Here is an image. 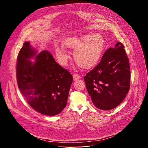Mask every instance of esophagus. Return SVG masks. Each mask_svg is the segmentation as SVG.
<instances>
[{
  "label": "esophagus",
  "mask_w": 148,
  "mask_h": 148,
  "mask_svg": "<svg viewBox=\"0 0 148 148\" xmlns=\"http://www.w3.org/2000/svg\"><path fill=\"white\" fill-rule=\"evenodd\" d=\"M73 80L74 81H75V80H79V79H80V75H79L78 74H76V73H75L74 75H73Z\"/></svg>",
  "instance_id": "esophagus-1"
}]
</instances>
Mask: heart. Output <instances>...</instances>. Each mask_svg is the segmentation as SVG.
I'll use <instances>...</instances> for the list:
<instances>
[{
  "instance_id": "obj_1",
  "label": "heart",
  "mask_w": 148,
  "mask_h": 148,
  "mask_svg": "<svg viewBox=\"0 0 148 148\" xmlns=\"http://www.w3.org/2000/svg\"><path fill=\"white\" fill-rule=\"evenodd\" d=\"M64 48L76 49L73 53L75 62L81 68L88 69L95 65L100 58L104 41L99 34L86 35L66 38L63 42ZM56 58L62 65H65L68 56L63 48L56 47Z\"/></svg>"
}]
</instances>
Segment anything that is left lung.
Masks as SVG:
<instances>
[{"mask_svg": "<svg viewBox=\"0 0 148 148\" xmlns=\"http://www.w3.org/2000/svg\"><path fill=\"white\" fill-rule=\"evenodd\" d=\"M87 91L95 106L109 110L120 105L130 85V68L124 45L118 42L108 48L101 61L84 77Z\"/></svg>", "mask_w": 148, "mask_h": 148, "instance_id": "1", "label": "left lung"}]
</instances>
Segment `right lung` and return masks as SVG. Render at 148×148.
Instances as JSON below:
<instances>
[{"mask_svg": "<svg viewBox=\"0 0 148 148\" xmlns=\"http://www.w3.org/2000/svg\"><path fill=\"white\" fill-rule=\"evenodd\" d=\"M36 54L29 42L23 44L16 64L18 85L33 109L44 115L55 116L66 105L73 77L47 50L40 52L32 63L29 59Z\"/></svg>", "mask_w": 148, "mask_h": 148, "instance_id": "right-lung-1", "label": "right lung"}]
</instances>
